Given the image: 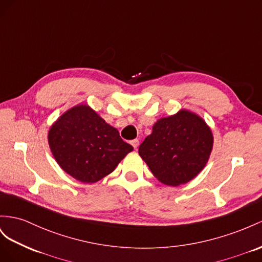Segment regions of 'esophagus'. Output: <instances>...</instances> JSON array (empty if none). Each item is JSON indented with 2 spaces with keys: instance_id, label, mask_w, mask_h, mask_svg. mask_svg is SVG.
<instances>
[{
  "instance_id": "obj_1",
  "label": "esophagus",
  "mask_w": 262,
  "mask_h": 262,
  "mask_svg": "<svg viewBox=\"0 0 262 262\" xmlns=\"http://www.w3.org/2000/svg\"><path fill=\"white\" fill-rule=\"evenodd\" d=\"M130 144H132V146L134 147V148L137 149V147H138V145H139V140H138V139H133L132 142H130Z\"/></svg>"
}]
</instances>
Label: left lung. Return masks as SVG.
<instances>
[{"label":"left lung","instance_id":"1","mask_svg":"<svg viewBox=\"0 0 262 262\" xmlns=\"http://www.w3.org/2000/svg\"><path fill=\"white\" fill-rule=\"evenodd\" d=\"M209 126L195 113L182 110L158 119L138 154L159 182L179 186L204 169L212 149Z\"/></svg>","mask_w":262,"mask_h":262}]
</instances>
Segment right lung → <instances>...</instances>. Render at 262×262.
<instances>
[{
    "instance_id": "1",
    "label": "right lung",
    "mask_w": 262,
    "mask_h": 262,
    "mask_svg": "<svg viewBox=\"0 0 262 262\" xmlns=\"http://www.w3.org/2000/svg\"><path fill=\"white\" fill-rule=\"evenodd\" d=\"M49 145L61 168L84 184L108 175L134 149L89 105L65 112L50 128Z\"/></svg>"
}]
</instances>
